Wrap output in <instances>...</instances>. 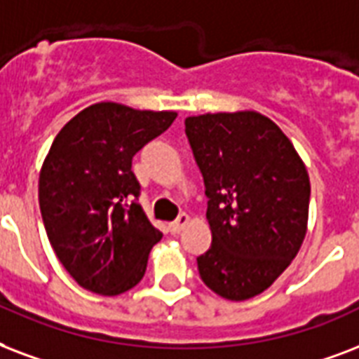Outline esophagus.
<instances>
[{"label":"esophagus","mask_w":359,"mask_h":359,"mask_svg":"<svg viewBox=\"0 0 359 359\" xmlns=\"http://www.w3.org/2000/svg\"><path fill=\"white\" fill-rule=\"evenodd\" d=\"M189 221H191V217H189L187 213H182V215H180V217H177L176 221H174V223H170V232H172V234H180V232H182V230L185 229V226H187Z\"/></svg>","instance_id":"obj_1"}]
</instances>
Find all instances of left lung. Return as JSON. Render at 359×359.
<instances>
[{
  "label": "left lung",
  "mask_w": 359,
  "mask_h": 359,
  "mask_svg": "<svg viewBox=\"0 0 359 359\" xmlns=\"http://www.w3.org/2000/svg\"><path fill=\"white\" fill-rule=\"evenodd\" d=\"M204 176L211 247L196 258L205 286L245 302L273 285L307 234L311 183L288 136L255 110L189 116Z\"/></svg>",
  "instance_id": "8db88e82"
}]
</instances>
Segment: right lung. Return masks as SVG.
Listing matches in <instances>:
<instances>
[{"mask_svg":"<svg viewBox=\"0 0 359 359\" xmlns=\"http://www.w3.org/2000/svg\"><path fill=\"white\" fill-rule=\"evenodd\" d=\"M176 116L97 102L69 119L52 142L39 174L41 215L60 262L86 290L118 296L146 273L163 234L136 202L140 185L130 165Z\"/></svg>","mask_w":359,"mask_h":359,"instance_id":"1","label":"right lung"}]
</instances>
